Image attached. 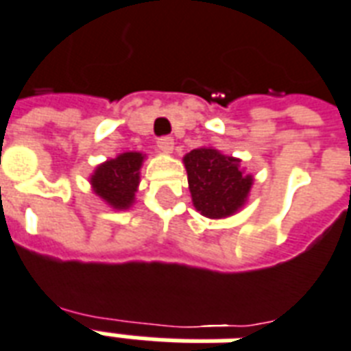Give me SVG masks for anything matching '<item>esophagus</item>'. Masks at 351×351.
Returning <instances> with one entry per match:
<instances>
[{"label":"esophagus","mask_w":351,"mask_h":351,"mask_svg":"<svg viewBox=\"0 0 351 351\" xmlns=\"http://www.w3.org/2000/svg\"><path fill=\"white\" fill-rule=\"evenodd\" d=\"M156 147H158V151L171 152L173 151V147H175V140L169 138V136H162V138H158Z\"/></svg>","instance_id":"34e87169"}]
</instances>
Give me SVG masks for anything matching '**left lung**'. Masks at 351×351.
Segmentation results:
<instances>
[{
  "mask_svg": "<svg viewBox=\"0 0 351 351\" xmlns=\"http://www.w3.org/2000/svg\"><path fill=\"white\" fill-rule=\"evenodd\" d=\"M195 208L210 219L228 217L245 204L252 176L239 169V160L215 149H193L184 156Z\"/></svg>",
  "mask_w": 351,
  "mask_h": 351,
  "instance_id": "left-lung-1",
  "label": "left lung"
}]
</instances>
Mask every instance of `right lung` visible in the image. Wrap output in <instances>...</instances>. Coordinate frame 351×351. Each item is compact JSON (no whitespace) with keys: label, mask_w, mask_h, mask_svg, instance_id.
<instances>
[{"label":"right lung","mask_w":351,"mask_h":351,"mask_svg":"<svg viewBox=\"0 0 351 351\" xmlns=\"http://www.w3.org/2000/svg\"><path fill=\"white\" fill-rule=\"evenodd\" d=\"M141 162L143 156L140 152H125L116 160L99 165L92 176L95 193L117 210L128 208L140 184Z\"/></svg>","instance_id":"add662e5"}]
</instances>
